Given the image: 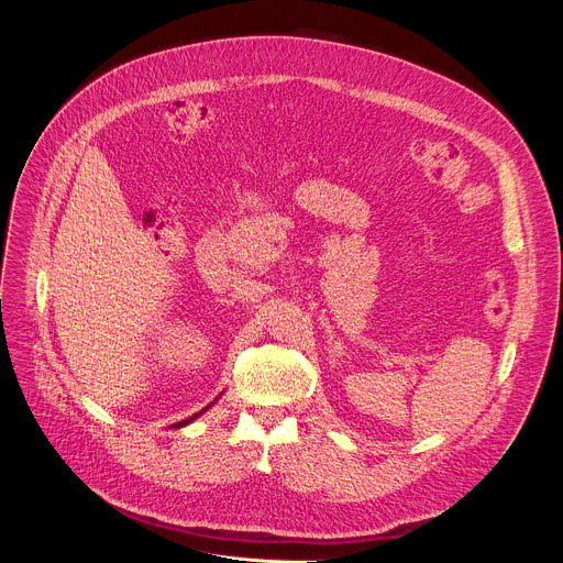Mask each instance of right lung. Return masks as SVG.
I'll return each instance as SVG.
<instances>
[{
	"label": "right lung",
	"mask_w": 563,
	"mask_h": 563,
	"mask_svg": "<svg viewBox=\"0 0 563 563\" xmlns=\"http://www.w3.org/2000/svg\"><path fill=\"white\" fill-rule=\"evenodd\" d=\"M209 408H211V404H209V406H207V408H205V410H209ZM205 410H200V412H198V415H194V417H189V419H185V421H180V423H176V426H174V428H183V426H187V423H191V421H194V419H196V417H200V415H202V412H205Z\"/></svg>",
	"instance_id": "add662e5"
}]
</instances>
